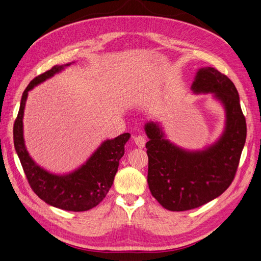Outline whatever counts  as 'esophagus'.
I'll return each instance as SVG.
<instances>
[{
    "mask_svg": "<svg viewBox=\"0 0 261 261\" xmlns=\"http://www.w3.org/2000/svg\"><path fill=\"white\" fill-rule=\"evenodd\" d=\"M134 142H135V144H136L138 147L143 148L144 146H145V144H146V138L144 137V136H142V135H138V136L134 137Z\"/></svg>",
    "mask_w": 261,
    "mask_h": 261,
    "instance_id": "esophagus-1",
    "label": "esophagus"
}]
</instances>
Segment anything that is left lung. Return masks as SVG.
Listing matches in <instances>:
<instances>
[{
  "instance_id": "obj_1",
  "label": "left lung",
  "mask_w": 261,
  "mask_h": 261,
  "mask_svg": "<svg viewBox=\"0 0 261 261\" xmlns=\"http://www.w3.org/2000/svg\"><path fill=\"white\" fill-rule=\"evenodd\" d=\"M194 94H212L225 112L222 135L200 150L178 147L167 140L158 121H147V183L159 203L187 211L221 195L232 183L247 136L246 118L233 83L212 67L200 68L191 86Z\"/></svg>"
}]
</instances>
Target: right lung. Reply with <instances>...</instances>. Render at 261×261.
Masks as SVG:
<instances>
[{"label":"right lung","instance_id":"1","mask_svg":"<svg viewBox=\"0 0 261 261\" xmlns=\"http://www.w3.org/2000/svg\"><path fill=\"white\" fill-rule=\"evenodd\" d=\"M70 65L71 62L52 67L29 84L21 98L19 114L13 127V140L16 154L33 192L45 203L58 209L80 212L99 204L108 193L130 134L124 133L114 140L102 142L86 163L68 174H54L32 160L23 137V115L29 91Z\"/></svg>","mask_w":261,"mask_h":261}]
</instances>
